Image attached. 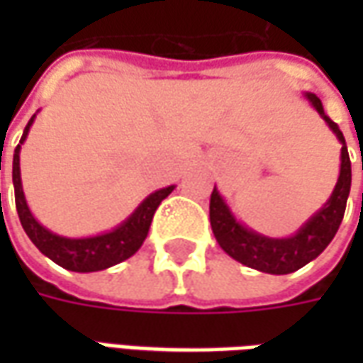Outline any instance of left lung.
<instances>
[{
	"instance_id": "1",
	"label": "left lung",
	"mask_w": 363,
	"mask_h": 363,
	"mask_svg": "<svg viewBox=\"0 0 363 363\" xmlns=\"http://www.w3.org/2000/svg\"><path fill=\"white\" fill-rule=\"evenodd\" d=\"M303 96L311 103L330 132L340 142V173L336 179L333 194L325 204L305 221L296 233L288 237H268L255 229L247 228L243 221L235 218L231 208L221 196L218 186H213L210 198V223L216 241L231 259L241 262L245 267L255 268L259 272L267 274H291L309 264L311 260L325 251L333 241L336 231L340 228L346 210V200L350 194L352 184V165L346 140L336 122L328 118L323 108L320 99L315 93L305 91Z\"/></svg>"
}]
</instances>
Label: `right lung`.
<instances>
[{
	"mask_svg": "<svg viewBox=\"0 0 363 363\" xmlns=\"http://www.w3.org/2000/svg\"><path fill=\"white\" fill-rule=\"evenodd\" d=\"M36 114L28 120L25 132L21 135L19 145L13 153V189H15V206L19 213L21 225L25 229L28 239L35 243L38 251L44 257H48L58 267L72 270V272H99L106 268L118 264L122 260L130 259L142 247L145 237L150 233L151 220L157 206L165 200L174 190V184L159 189L145 196L135 208L134 212L128 216L126 220L118 223L111 231H103L89 237H64L46 229L36 220L30 208L27 204V198L23 192V181H21V145L27 140L30 126L35 122Z\"/></svg>",
	"mask_w": 363,
	"mask_h": 363,
	"instance_id": "1",
	"label": "right lung"
}]
</instances>
